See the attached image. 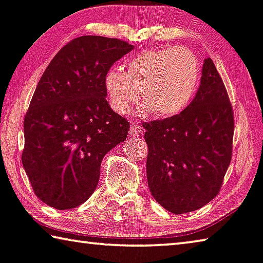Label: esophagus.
Listing matches in <instances>:
<instances>
[{
	"mask_svg": "<svg viewBox=\"0 0 263 263\" xmlns=\"http://www.w3.org/2000/svg\"><path fill=\"white\" fill-rule=\"evenodd\" d=\"M130 133H131V136L140 137L143 135V128L140 127V125H138L137 123H133L130 127Z\"/></svg>",
	"mask_w": 263,
	"mask_h": 263,
	"instance_id": "esophagus-1",
	"label": "esophagus"
}]
</instances>
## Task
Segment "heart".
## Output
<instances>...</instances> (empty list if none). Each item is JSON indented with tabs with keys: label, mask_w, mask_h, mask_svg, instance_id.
Here are the masks:
<instances>
[{
	"label": "heart",
	"mask_w": 263,
	"mask_h": 263,
	"mask_svg": "<svg viewBox=\"0 0 263 263\" xmlns=\"http://www.w3.org/2000/svg\"><path fill=\"white\" fill-rule=\"evenodd\" d=\"M199 80V66L190 50L172 47L137 54L119 68L108 70L105 87L111 107L126 115L140 99L143 112L171 118L193 100Z\"/></svg>",
	"instance_id": "obj_1"
}]
</instances>
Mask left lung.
Returning <instances> with one entry per match:
<instances>
[{"mask_svg":"<svg viewBox=\"0 0 263 263\" xmlns=\"http://www.w3.org/2000/svg\"><path fill=\"white\" fill-rule=\"evenodd\" d=\"M143 126L147 183L156 201L176 215L209 203L232 160L234 136L232 104L213 60L204 59L201 84L189 106Z\"/></svg>","mask_w":263,"mask_h":263,"instance_id":"1","label":"left lung"}]
</instances>
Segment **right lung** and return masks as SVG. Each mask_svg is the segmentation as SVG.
Masks as SVG:
<instances>
[{"label":"right lung","instance_id":"add662e5","mask_svg":"<svg viewBox=\"0 0 263 263\" xmlns=\"http://www.w3.org/2000/svg\"><path fill=\"white\" fill-rule=\"evenodd\" d=\"M133 48L85 35L62 47L42 74L25 117L22 164L49 206L73 209L87 201L101 160L126 139L130 123L108 105L105 77Z\"/></svg>","mask_w":263,"mask_h":263}]
</instances>
